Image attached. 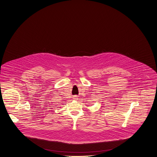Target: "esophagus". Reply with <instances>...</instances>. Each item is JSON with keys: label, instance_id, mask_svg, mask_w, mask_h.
Listing matches in <instances>:
<instances>
[{"label": "esophagus", "instance_id": "obj_1", "mask_svg": "<svg viewBox=\"0 0 157 157\" xmlns=\"http://www.w3.org/2000/svg\"><path fill=\"white\" fill-rule=\"evenodd\" d=\"M73 99L74 100H77L78 99V97H77V96H74V98H73Z\"/></svg>", "mask_w": 157, "mask_h": 157}]
</instances>
